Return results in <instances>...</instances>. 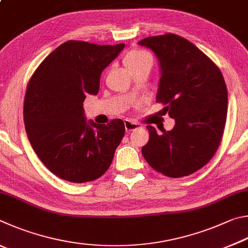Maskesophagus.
Returning <instances> with one entry per match:
<instances>
[{
	"mask_svg": "<svg viewBox=\"0 0 248 248\" xmlns=\"http://www.w3.org/2000/svg\"><path fill=\"white\" fill-rule=\"evenodd\" d=\"M124 125H125V129H126V132H128V133L140 127V124L136 123V122H134V121H131V120H125Z\"/></svg>",
	"mask_w": 248,
	"mask_h": 248,
	"instance_id": "1",
	"label": "esophagus"
}]
</instances>
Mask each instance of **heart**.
Listing matches in <instances>:
<instances>
[{"label": "heart", "mask_w": 248, "mask_h": 248, "mask_svg": "<svg viewBox=\"0 0 248 248\" xmlns=\"http://www.w3.org/2000/svg\"><path fill=\"white\" fill-rule=\"evenodd\" d=\"M146 62L151 63L150 55L147 52L138 49L128 51L123 58V64L128 72H132L133 69L141 66Z\"/></svg>", "instance_id": "obj_1"}]
</instances>
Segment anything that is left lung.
<instances>
[{
    "instance_id": "8db88e82",
    "label": "left lung",
    "mask_w": 248,
    "mask_h": 248,
    "mask_svg": "<svg viewBox=\"0 0 248 248\" xmlns=\"http://www.w3.org/2000/svg\"><path fill=\"white\" fill-rule=\"evenodd\" d=\"M138 45L158 58L161 77L157 102L175 120L158 134L148 125L141 154L155 171L169 177L193 174L210 161L222 140L228 90L218 66L192 42L174 33L145 38Z\"/></svg>"
}]
</instances>
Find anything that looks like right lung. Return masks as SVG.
<instances>
[{
    "label": "right lung",
    "instance_id": "1",
    "mask_svg": "<svg viewBox=\"0 0 248 248\" xmlns=\"http://www.w3.org/2000/svg\"><path fill=\"white\" fill-rule=\"evenodd\" d=\"M124 46L66 41L30 78L24 101L26 132L41 162L60 179L94 181L111 166L125 134L123 121L87 122L82 102L88 93H98L102 71Z\"/></svg>",
    "mask_w": 248,
    "mask_h": 248
}]
</instances>
